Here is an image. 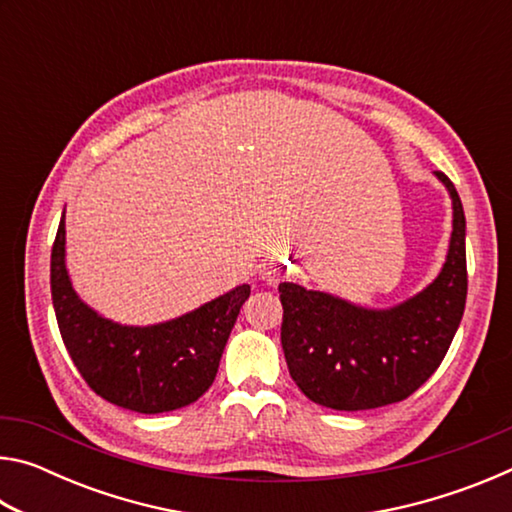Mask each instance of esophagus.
<instances>
[{
    "mask_svg": "<svg viewBox=\"0 0 512 512\" xmlns=\"http://www.w3.org/2000/svg\"><path fill=\"white\" fill-rule=\"evenodd\" d=\"M289 273L291 268L284 259H268V262L259 266V277H262L266 284H273V287L277 282H282L284 277H289Z\"/></svg>",
    "mask_w": 512,
    "mask_h": 512,
    "instance_id": "obj_1",
    "label": "esophagus"
}]
</instances>
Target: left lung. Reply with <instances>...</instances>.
<instances>
[{"label":"left lung","mask_w":512,"mask_h":512,"mask_svg":"<svg viewBox=\"0 0 512 512\" xmlns=\"http://www.w3.org/2000/svg\"><path fill=\"white\" fill-rule=\"evenodd\" d=\"M452 239L436 280L391 309H366L280 284L282 350L293 381L311 402L336 411H366L402 402L427 381L452 345L467 298L465 214L452 180Z\"/></svg>","instance_id":"1"}]
</instances>
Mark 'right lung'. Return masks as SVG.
Here are the masks:
<instances>
[{"instance_id": "add662e5", "label": "right lung", "mask_w": 512, "mask_h": 512, "mask_svg": "<svg viewBox=\"0 0 512 512\" xmlns=\"http://www.w3.org/2000/svg\"><path fill=\"white\" fill-rule=\"evenodd\" d=\"M248 284L167 323L133 327L99 316L76 296L65 268V212L51 248V300L81 377L103 400L137 413L176 411L212 386Z\"/></svg>"}]
</instances>
